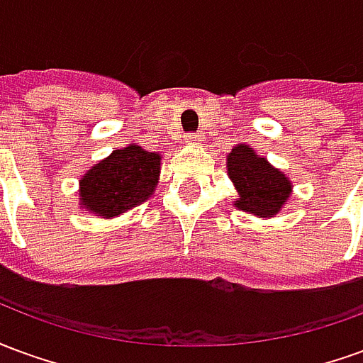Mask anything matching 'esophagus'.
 Wrapping results in <instances>:
<instances>
[{
	"label": "esophagus",
	"mask_w": 363,
	"mask_h": 363,
	"mask_svg": "<svg viewBox=\"0 0 363 363\" xmlns=\"http://www.w3.org/2000/svg\"><path fill=\"white\" fill-rule=\"evenodd\" d=\"M184 140H186V143H190V145H198V143L204 142V138H202L200 134H190V135H186Z\"/></svg>",
	"instance_id": "1"
}]
</instances>
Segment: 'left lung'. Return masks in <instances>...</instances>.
Returning a JSON list of instances; mask_svg holds the SVG:
<instances>
[{
    "label": "left lung",
    "mask_w": 363,
    "mask_h": 363,
    "mask_svg": "<svg viewBox=\"0 0 363 363\" xmlns=\"http://www.w3.org/2000/svg\"><path fill=\"white\" fill-rule=\"evenodd\" d=\"M228 177L237 190L233 206L257 218H274L294 192L289 177L270 165L249 143H237L225 159Z\"/></svg>",
    "instance_id": "obj_1"
}]
</instances>
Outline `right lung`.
Segmentation results:
<instances>
[{
	"instance_id": "add662e5",
	"label": "right lung",
	"mask_w": 363,
	"mask_h": 363,
	"mask_svg": "<svg viewBox=\"0 0 363 363\" xmlns=\"http://www.w3.org/2000/svg\"><path fill=\"white\" fill-rule=\"evenodd\" d=\"M161 155L128 143L96 161L79 179V208L104 220L118 218L155 194Z\"/></svg>"
}]
</instances>
